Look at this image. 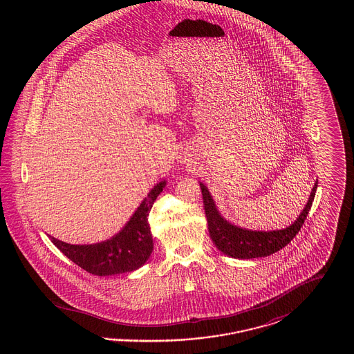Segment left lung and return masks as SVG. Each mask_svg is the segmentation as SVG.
Returning <instances> with one entry per match:
<instances>
[{"mask_svg": "<svg viewBox=\"0 0 354 354\" xmlns=\"http://www.w3.org/2000/svg\"><path fill=\"white\" fill-rule=\"evenodd\" d=\"M201 188H202L204 211L208 221V231L218 250L224 254L235 259H254V257H266L272 253L280 251L290 243V240L295 236L299 234L315 199L317 182L315 183L309 201L297 220L292 225L286 227V230L270 231V232L243 230L223 219L207 187L201 183Z\"/></svg>", "mask_w": 354, "mask_h": 354, "instance_id": "8db88e82", "label": "left lung"}]
</instances>
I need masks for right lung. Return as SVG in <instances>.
Here are the masks:
<instances>
[{"label":"right lung","mask_w":354,"mask_h":354,"mask_svg":"<svg viewBox=\"0 0 354 354\" xmlns=\"http://www.w3.org/2000/svg\"><path fill=\"white\" fill-rule=\"evenodd\" d=\"M165 185L166 182L155 185L123 230L111 239L97 244L73 245L50 236L53 244L91 274L110 276L140 268L149 260L153 248L149 214Z\"/></svg>","instance_id":"1"}]
</instances>
